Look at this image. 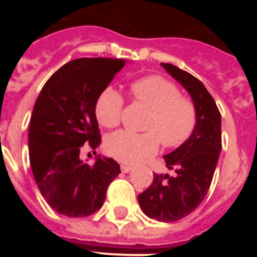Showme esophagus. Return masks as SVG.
Masks as SVG:
<instances>
[{
    "label": "esophagus",
    "mask_w": 257,
    "mask_h": 257,
    "mask_svg": "<svg viewBox=\"0 0 257 257\" xmlns=\"http://www.w3.org/2000/svg\"><path fill=\"white\" fill-rule=\"evenodd\" d=\"M131 170H133V167L128 165H121V171L124 172V174H127V172H130Z\"/></svg>",
    "instance_id": "esophagus-1"
}]
</instances>
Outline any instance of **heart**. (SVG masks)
<instances>
[{
	"mask_svg": "<svg viewBox=\"0 0 257 257\" xmlns=\"http://www.w3.org/2000/svg\"><path fill=\"white\" fill-rule=\"evenodd\" d=\"M134 99L152 109L145 130L135 134L127 130L113 133L105 142L110 156L123 163H136L156 153L160 140L167 148H176L192 136L197 124L196 106L189 99L180 96L176 85L161 76L136 79L131 85ZM123 97L113 87H106L95 104L97 121L105 127L119 123Z\"/></svg>",
	"mask_w": 257,
	"mask_h": 257,
	"instance_id": "obj_1",
	"label": "heart"
}]
</instances>
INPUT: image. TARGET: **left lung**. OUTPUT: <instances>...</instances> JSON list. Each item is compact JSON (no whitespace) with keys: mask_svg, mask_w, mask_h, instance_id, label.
<instances>
[{"mask_svg":"<svg viewBox=\"0 0 257 257\" xmlns=\"http://www.w3.org/2000/svg\"><path fill=\"white\" fill-rule=\"evenodd\" d=\"M161 65L189 92L197 110V124L187 142L163 156L174 176L154 174L153 183L138 201L148 217L172 222L196 210L210 189L221 152V115L199 79L169 63Z\"/></svg>","mask_w":257,"mask_h":257,"instance_id":"1","label":"left lung"}]
</instances>
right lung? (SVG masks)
<instances>
[{
  "label": "right lung",
  "mask_w": 257,
  "mask_h": 257,
  "mask_svg": "<svg viewBox=\"0 0 257 257\" xmlns=\"http://www.w3.org/2000/svg\"><path fill=\"white\" fill-rule=\"evenodd\" d=\"M126 60L81 58L64 64L41 90L32 112L28 147L32 172L52 210L86 217L101 208L109 184L121 172L113 158H79L81 147L100 144L95 114L97 97Z\"/></svg>",
  "instance_id": "add662e5"
}]
</instances>
